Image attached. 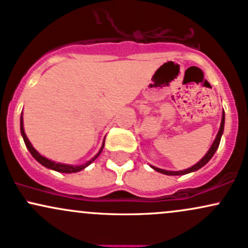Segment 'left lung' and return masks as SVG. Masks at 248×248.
I'll list each match as a JSON object with an SVG mask.
<instances>
[{
	"instance_id": "8db88e82",
	"label": "left lung",
	"mask_w": 248,
	"mask_h": 248,
	"mask_svg": "<svg viewBox=\"0 0 248 248\" xmlns=\"http://www.w3.org/2000/svg\"><path fill=\"white\" fill-rule=\"evenodd\" d=\"M224 124H225V113H222L221 124H220V128H219V132H217V134L216 140L213 141V143H212L211 148H209V151L207 152V153H206L205 156H203L202 159H201L200 161L198 162V164H195L194 166H192V167L187 168V170H178V172H173V170H161V168L154 167V166H151V167L153 168L154 170H156V172L166 174V175H185V174H188V173L195 172V170H200L201 167H203V166L207 164L209 160L212 159V156H213L214 153H216V151L217 149V147H219L220 140H221V135H222V133H224Z\"/></svg>"
}]
</instances>
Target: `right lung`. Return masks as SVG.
<instances>
[{
	"label": "right lung",
	"instance_id": "add662e5",
	"mask_svg": "<svg viewBox=\"0 0 248 248\" xmlns=\"http://www.w3.org/2000/svg\"><path fill=\"white\" fill-rule=\"evenodd\" d=\"M20 126H21V134H22L23 141H24V143H26V146H27V148H28V151L31 152V154L32 155V157H34V159L36 160V161H39L41 165L45 166V167L49 168V170H56V172H60V173H76V172H80V170H84V168H86L87 166L91 165L92 162H93L94 160L96 159V157L99 156L100 154H101L102 148H103V145H105V142H103V145H102V147H101V149H100L99 153L95 155L93 159L89 160L88 162H86V164H84V165H81V166H72V165L59 164V162H54V161H51V160L47 159V157L42 156V155H41V154L39 153V152H37L36 149H35L34 147H32V145L31 143V141L28 140V138H27L26 133H24V128H23V118H22V115H21V124H20Z\"/></svg>",
	"mask_w": 248,
	"mask_h": 248
}]
</instances>
